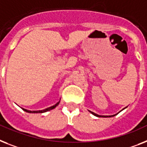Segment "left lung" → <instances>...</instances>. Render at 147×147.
Segmentation results:
<instances>
[{
	"label": "left lung",
	"mask_w": 147,
	"mask_h": 147,
	"mask_svg": "<svg viewBox=\"0 0 147 147\" xmlns=\"http://www.w3.org/2000/svg\"><path fill=\"white\" fill-rule=\"evenodd\" d=\"M89 112L92 113L93 115H94V116H98V117H111V116H100V115L96 114V113H94L92 112V111H89Z\"/></svg>",
	"instance_id": "left-lung-1"
}]
</instances>
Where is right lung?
I'll return each instance as SVG.
<instances>
[{
    "instance_id": "obj_1",
    "label": "right lung",
    "mask_w": 147,
    "mask_h": 147,
    "mask_svg": "<svg viewBox=\"0 0 147 147\" xmlns=\"http://www.w3.org/2000/svg\"><path fill=\"white\" fill-rule=\"evenodd\" d=\"M59 102L60 101H59L58 103H56V104H55V105H53V106L50 107H48V108L47 109H44V110H37V111H31V110H26V109H23V110H25V112H28V113H45V112H47V111H49V110H53V109H54L55 107H56L58 105H59Z\"/></svg>"
}]
</instances>
